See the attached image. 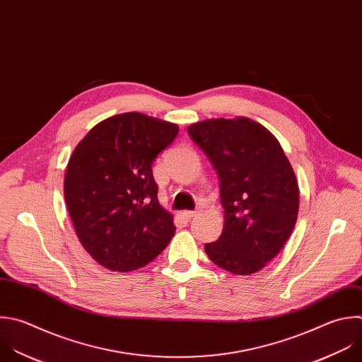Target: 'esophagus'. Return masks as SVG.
<instances>
[{
    "mask_svg": "<svg viewBox=\"0 0 362 362\" xmlns=\"http://www.w3.org/2000/svg\"><path fill=\"white\" fill-rule=\"evenodd\" d=\"M182 216H183L186 220H190V218H193V217H196V216H197V211H193V210H185V211L182 213Z\"/></svg>",
    "mask_w": 362,
    "mask_h": 362,
    "instance_id": "obj_1",
    "label": "esophagus"
}]
</instances>
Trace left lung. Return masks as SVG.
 <instances>
[{"instance_id": "obj_1", "label": "left lung", "mask_w": 362, "mask_h": 362, "mask_svg": "<svg viewBox=\"0 0 362 362\" xmlns=\"http://www.w3.org/2000/svg\"><path fill=\"white\" fill-rule=\"evenodd\" d=\"M220 179L221 235L209 259L233 274L262 270L287 243L298 216L296 173L277 138L255 120L207 119L187 128Z\"/></svg>"}]
</instances>
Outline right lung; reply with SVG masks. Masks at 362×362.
I'll return each instance as SVG.
<instances>
[{
	"instance_id": "1",
	"label": "right lung",
	"mask_w": 362,
	"mask_h": 362,
	"mask_svg": "<svg viewBox=\"0 0 362 362\" xmlns=\"http://www.w3.org/2000/svg\"><path fill=\"white\" fill-rule=\"evenodd\" d=\"M177 134L175 124L128 112L102 120L74 149L64 179L66 207L81 245L105 269H141L173 237L152 163Z\"/></svg>"
}]
</instances>
